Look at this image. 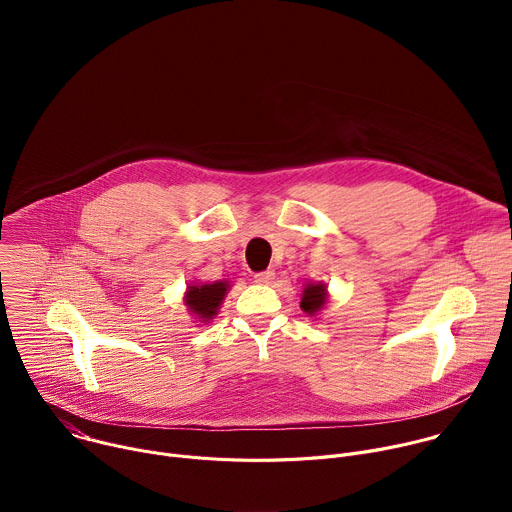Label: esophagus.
Masks as SVG:
<instances>
[{"instance_id":"1","label":"esophagus","mask_w":512,"mask_h":512,"mask_svg":"<svg viewBox=\"0 0 512 512\" xmlns=\"http://www.w3.org/2000/svg\"><path fill=\"white\" fill-rule=\"evenodd\" d=\"M273 277H275V273L273 271H261V273H255V281L257 283H263V285H267V283H271L273 281Z\"/></svg>"}]
</instances>
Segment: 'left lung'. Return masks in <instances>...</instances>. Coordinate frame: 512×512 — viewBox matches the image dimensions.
<instances>
[{"label": "left lung", "instance_id": "left-lung-1", "mask_svg": "<svg viewBox=\"0 0 512 512\" xmlns=\"http://www.w3.org/2000/svg\"><path fill=\"white\" fill-rule=\"evenodd\" d=\"M328 285L318 281V283H312L308 281L302 289V302H300V308L310 316V318H316L320 316V312L326 308L328 304Z\"/></svg>", "mask_w": 512, "mask_h": 512}]
</instances>
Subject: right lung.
Returning a JSON list of instances; mask_svg holds the SVG:
<instances>
[{
  "label": "right lung",
  "instance_id": "add662e5",
  "mask_svg": "<svg viewBox=\"0 0 512 512\" xmlns=\"http://www.w3.org/2000/svg\"><path fill=\"white\" fill-rule=\"evenodd\" d=\"M229 287L231 283L227 279H218L212 283H190L184 291V306L196 322L208 324L221 310V304L229 294Z\"/></svg>",
  "mask_w": 512,
  "mask_h": 512
}]
</instances>
